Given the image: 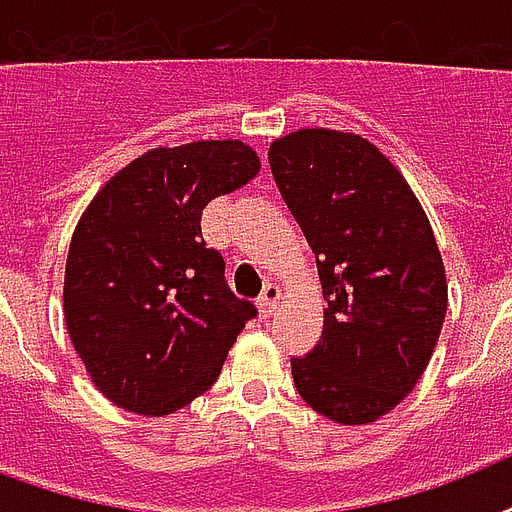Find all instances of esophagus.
<instances>
[{"label":"esophagus","instance_id":"1","mask_svg":"<svg viewBox=\"0 0 512 512\" xmlns=\"http://www.w3.org/2000/svg\"><path fill=\"white\" fill-rule=\"evenodd\" d=\"M277 301H280V288H277L275 283H269L267 288H264V293L259 296V310H261V315H264V318L275 312Z\"/></svg>","mask_w":512,"mask_h":512}]
</instances>
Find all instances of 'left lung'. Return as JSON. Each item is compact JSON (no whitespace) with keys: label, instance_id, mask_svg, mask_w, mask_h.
Returning a JSON list of instances; mask_svg holds the SVG:
<instances>
[{"label":"left lung","instance_id":"obj_1","mask_svg":"<svg viewBox=\"0 0 512 512\" xmlns=\"http://www.w3.org/2000/svg\"><path fill=\"white\" fill-rule=\"evenodd\" d=\"M269 168L328 301L315 350L291 358L293 384L323 417L368 425L414 390L446 318L430 221L395 165L355 133H288L269 146Z\"/></svg>","mask_w":512,"mask_h":512}]
</instances>
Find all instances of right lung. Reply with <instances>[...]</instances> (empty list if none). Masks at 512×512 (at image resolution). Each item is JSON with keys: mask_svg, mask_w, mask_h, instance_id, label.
Listing matches in <instances>:
<instances>
[{"mask_svg": "<svg viewBox=\"0 0 512 512\" xmlns=\"http://www.w3.org/2000/svg\"><path fill=\"white\" fill-rule=\"evenodd\" d=\"M256 173L243 141H194L141 154L87 205L63 310L74 350L112 403L162 417L216 382L256 304L229 288L200 221L213 197Z\"/></svg>", "mask_w": 512, "mask_h": 512, "instance_id": "right-lung-1", "label": "right lung"}]
</instances>
